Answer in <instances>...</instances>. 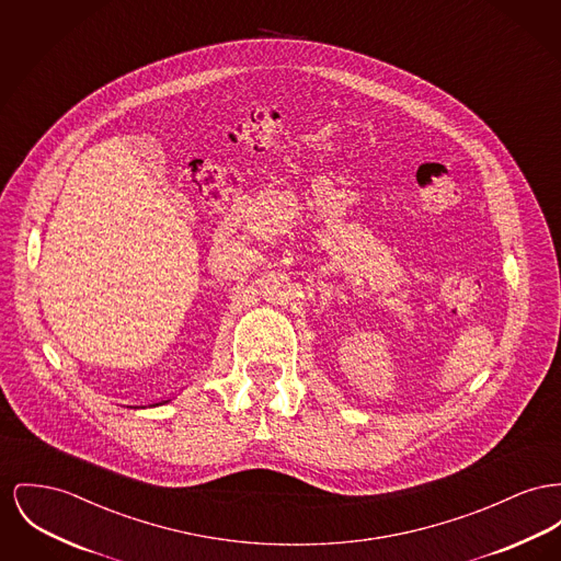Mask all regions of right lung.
<instances>
[{
    "label": "right lung",
    "instance_id": "add662e5",
    "mask_svg": "<svg viewBox=\"0 0 561 561\" xmlns=\"http://www.w3.org/2000/svg\"><path fill=\"white\" fill-rule=\"evenodd\" d=\"M163 402H167V400H163Z\"/></svg>",
    "mask_w": 561,
    "mask_h": 561
}]
</instances>
